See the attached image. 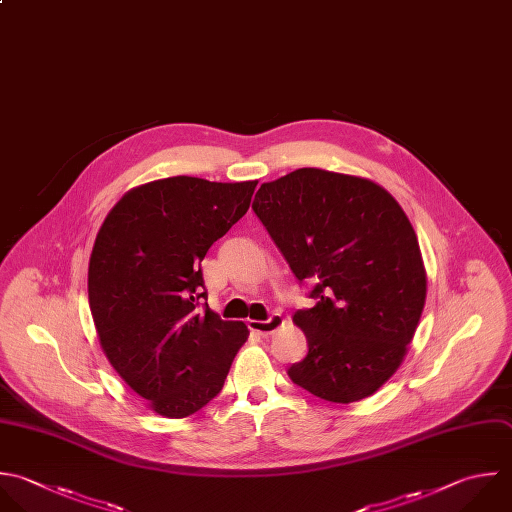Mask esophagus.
Here are the masks:
<instances>
[{
	"label": "esophagus",
	"mask_w": 512,
	"mask_h": 512,
	"mask_svg": "<svg viewBox=\"0 0 512 512\" xmlns=\"http://www.w3.org/2000/svg\"><path fill=\"white\" fill-rule=\"evenodd\" d=\"M282 322H284L282 316L274 312L268 320H250V330L258 332L260 336H268V334H274L282 326Z\"/></svg>",
	"instance_id": "obj_1"
}]
</instances>
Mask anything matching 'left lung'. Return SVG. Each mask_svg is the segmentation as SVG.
I'll use <instances>...</instances> for the list:
<instances>
[{
    "label": "left lung",
    "instance_id": "obj_1",
    "mask_svg": "<svg viewBox=\"0 0 512 512\" xmlns=\"http://www.w3.org/2000/svg\"><path fill=\"white\" fill-rule=\"evenodd\" d=\"M252 210L316 300L292 316L308 354L290 380L328 402L370 396L400 366L426 300L404 210L370 180L318 168L262 184Z\"/></svg>",
    "mask_w": 512,
    "mask_h": 512
}]
</instances>
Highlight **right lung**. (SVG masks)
I'll use <instances>...</instances> for the list:
<instances>
[{
	"mask_svg": "<svg viewBox=\"0 0 512 512\" xmlns=\"http://www.w3.org/2000/svg\"><path fill=\"white\" fill-rule=\"evenodd\" d=\"M256 182L176 176L128 192L92 250L88 296L100 344L126 384L168 418L220 394L248 338L208 308L202 260L250 208Z\"/></svg>",
	"mask_w": 512,
	"mask_h": 512,
	"instance_id": "right-lung-1",
	"label": "right lung"
}]
</instances>
